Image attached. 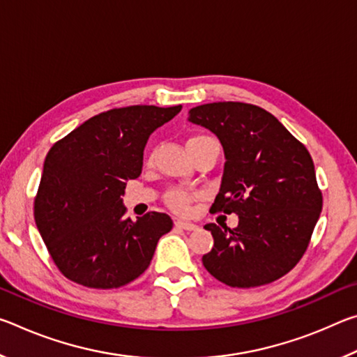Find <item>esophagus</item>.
<instances>
[{
	"label": "esophagus",
	"mask_w": 357,
	"mask_h": 357,
	"mask_svg": "<svg viewBox=\"0 0 357 357\" xmlns=\"http://www.w3.org/2000/svg\"><path fill=\"white\" fill-rule=\"evenodd\" d=\"M174 227L181 228V229H185V231H195V229L198 228V225H195V223L185 222V220H176V222H174Z\"/></svg>",
	"instance_id": "obj_1"
}]
</instances>
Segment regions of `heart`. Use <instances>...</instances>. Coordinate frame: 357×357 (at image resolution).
Returning a JSON list of instances; mask_svg holds the SVG:
<instances>
[{"instance_id": "1", "label": "heart", "mask_w": 357, "mask_h": 357, "mask_svg": "<svg viewBox=\"0 0 357 357\" xmlns=\"http://www.w3.org/2000/svg\"><path fill=\"white\" fill-rule=\"evenodd\" d=\"M211 142H215V138L208 134H195L189 137V140H187V149H193L200 146V144L211 143ZM190 202H192L190 193L184 189H179V187H174V189L168 190L165 193L167 206L173 209L174 213H185L190 206Z\"/></svg>"}]
</instances>
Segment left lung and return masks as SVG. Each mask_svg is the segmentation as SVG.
I'll list each match as a JSON object with an SVG mask.
<instances>
[{
    "instance_id": "left-lung-1",
    "label": "left lung",
    "mask_w": 357,
    "mask_h": 357,
    "mask_svg": "<svg viewBox=\"0 0 357 357\" xmlns=\"http://www.w3.org/2000/svg\"><path fill=\"white\" fill-rule=\"evenodd\" d=\"M189 121L215 134L225 153L211 211L239 215L233 229L204 227L214 238L204 268L233 288L280 279L305 253L323 208L310 153L274 114L244 102L193 107Z\"/></svg>"
}]
</instances>
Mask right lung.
Returning a JSON list of instances; mask_svg holds the SVG:
<instances>
[{
  "instance_id": "right-lung-1",
  "label": "right lung",
  "mask_w": 357,
  "mask_h": 357,
  "mask_svg": "<svg viewBox=\"0 0 357 357\" xmlns=\"http://www.w3.org/2000/svg\"><path fill=\"white\" fill-rule=\"evenodd\" d=\"M181 105H130L84 121L48 151L34 197V220L53 263L78 285L119 288L140 277L170 215L124 219L126 181L140 176L153 132Z\"/></svg>"
}]
</instances>
